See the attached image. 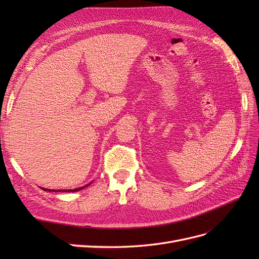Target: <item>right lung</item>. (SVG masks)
I'll return each instance as SVG.
<instances>
[{
    "mask_svg": "<svg viewBox=\"0 0 259 259\" xmlns=\"http://www.w3.org/2000/svg\"><path fill=\"white\" fill-rule=\"evenodd\" d=\"M90 185V184H89ZM89 185H86V186H89ZM86 186H84V187H80V188H76V189H73V190H61V191H64V192H74V191H79V190H81V189H83V188H85ZM43 190H45V191H48L49 189H45V188H43ZM49 191H51V190H49ZM54 191V190H53ZM58 192H61L60 190H57Z\"/></svg>",
    "mask_w": 259,
    "mask_h": 259,
    "instance_id": "1",
    "label": "right lung"
}]
</instances>
